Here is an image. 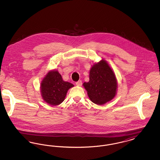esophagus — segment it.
Returning a JSON list of instances; mask_svg holds the SVG:
<instances>
[{
    "mask_svg": "<svg viewBox=\"0 0 160 160\" xmlns=\"http://www.w3.org/2000/svg\"><path fill=\"white\" fill-rule=\"evenodd\" d=\"M76 84L77 86H81L82 85V82L81 80H79V81L76 82Z\"/></svg>",
    "mask_w": 160,
    "mask_h": 160,
    "instance_id": "obj_1",
    "label": "esophagus"
}]
</instances>
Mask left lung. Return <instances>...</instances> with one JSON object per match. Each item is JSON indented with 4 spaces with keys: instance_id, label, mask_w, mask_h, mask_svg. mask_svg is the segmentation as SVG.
I'll use <instances>...</instances> for the list:
<instances>
[{
    "instance_id": "1",
    "label": "left lung",
    "mask_w": 160,
    "mask_h": 160,
    "mask_svg": "<svg viewBox=\"0 0 160 160\" xmlns=\"http://www.w3.org/2000/svg\"><path fill=\"white\" fill-rule=\"evenodd\" d=\"M83 86L92 102L101 106L115 97L118 81L108 62L102 59L92 65L89 71V81L84 82Z\"/></svg>"
}]
</instances>
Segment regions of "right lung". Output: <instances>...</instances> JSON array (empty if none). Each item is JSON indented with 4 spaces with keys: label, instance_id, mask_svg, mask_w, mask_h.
<instances>
[{
    "label": "right lung",
    "instance_id": "obj_1",
    "mask_svg": "<svg viewBox=\"0 0 160 160\" xmlns=\"http://www.w3.org/2000/svg\"><path fill=\"white\" fill-rule=\"evenodd\" d=\"M72 87L74 84L65 82L58 70H50L41 82V95L48 104L58 106L64 101L67 92Z\"/></svg>",
    "mask_w": 160,
    "mask_h": 160
}]
</instances>
